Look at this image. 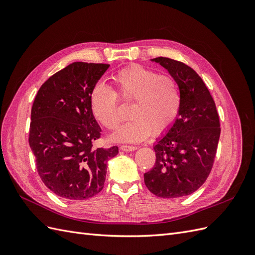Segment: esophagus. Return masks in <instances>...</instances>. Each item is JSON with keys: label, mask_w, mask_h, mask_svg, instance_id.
I'll list each match as a JSON object with an SVG mask.
<instances>
[{"label": "esophagus", "mask_w": 255, "mask_h": 255, "mask_svg": "<svg viewBox=\"0 0 255 255\" xmlns=\"http://www.w3.org/2000/svg\"><path fill=\"white\" fill-rule=\"evenodd\" d=\"M137 149V146L135 145H128V144H123L120 146L121 151H126V152H129V151H134Z\"/></svg>", "instance_id": "obj_1"}]
</instances>
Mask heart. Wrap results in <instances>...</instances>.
I'll return each instance as SVG.
<instances>
[{
  "instance_id": "obj_1",
  "label": "heart",
  "mask_w": 255,
  "mask_h": 255,
  "mask_svg": "<svg viewBox=\"0 0 255 255\" xmlns=\"http://www.w3.org/2000/svg\"><path fill=\"white\" fill-rule=\"evenodd\" d=\"M112 79L114 90L103 83L96 84L90 91L89 104L94 117L107 129H115L122 120L118 98L132 103L128 115L133 119L112 135L113 140L137 142L171 128L182 106L181 89L173 76L133 65Z\"/></svg>"
}]
</instances>
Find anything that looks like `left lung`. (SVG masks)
Wrapping results in <instances>:
<instances>
[{
    "label": "left lung",
    "mask_w": 255,
    "mask_h": 255,
    "mask_svg": "<svg viewBox=\"0 0 255 255\" xmlns=\"http://www.w3.org/2000/svg\"><path fill=\"white\" fill-rule=\"evenodd\" d=\"M179 83L182 106L179 116L154 145L156 160L143 174L148 189L159 198L188 196L210 174L220 137L219 116L214 99L198 73L181 61L156 57Z\"/></svg>",
    "instance_id": "left-lung-1"
}]
</instances>
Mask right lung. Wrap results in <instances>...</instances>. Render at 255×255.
<instances>
[{"mask_svg": "<svg viewBox=\"0 0 255 255\" xmlns=\"http://www.w3.org/2000/svg\"><path fill=\"white\" fill-rule=\"evenodd\" d=\"M107 64L72 63L53 74L34 100L28 142L42 182L67 200H86L104 187L106 164L118 146L94 148L101 136L89 96Z\"/></svg>", "mask_w": 255, "mask_h": 255, "instance_id": "add662e5", "label": "right lung"}]
</instances>
